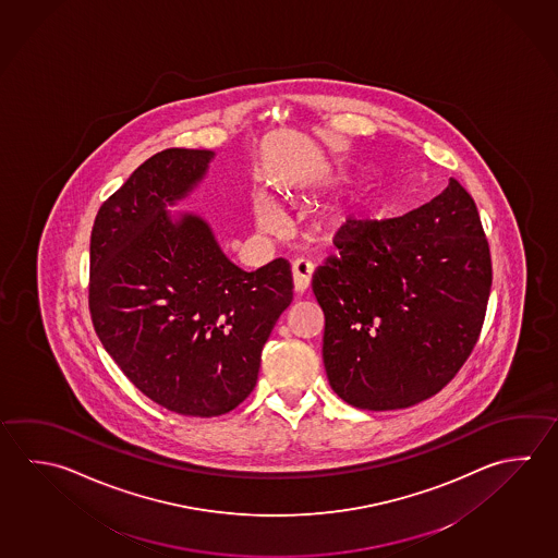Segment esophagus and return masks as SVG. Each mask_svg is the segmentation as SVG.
<instances>
[{
    "instance_id": "1",
    "label": "esophagus",
    "mask_w": 558,
    "mask_h": 558,
    "mask_svg": "<svg viewBox=\"0 0 558 558\" xmlns=\"http://www.w3.org/2000/svg\"><path fill=\"white\" fill-rule=\"evenodd\" d=\"M313 264L308 259H296L293 264V284L296 293H304L311 287Z\"/></svg>"
}]
</instances>
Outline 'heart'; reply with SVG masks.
Wrapping results in <instances>:
<instances>
[{
  "instance_id": "b5f03b06",
  "label": "heart",
  "mask_w": 558,
  "mask_h": 558,
  "mask_svg": "<svg viewBox=\"0 0 558 558\" xmlns=\"http://www.w3.org/2000/svg\"><path fill=\"white\" fill-rule=\"evenodd\" d=\"M255 220L259 223V228H264V230H275V228H279V222H281L275 204L265 194H259L255 198ZM344 222L345 218H342L340 223Z\"/></svg>"
}]
</instances>
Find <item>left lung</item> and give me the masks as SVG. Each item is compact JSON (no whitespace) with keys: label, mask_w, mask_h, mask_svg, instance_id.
Masks as SVG:
<instances>
[{"label":"left lung","mask_w":558,"mask_h":558,"mask_svg":"<svg viewBox=\"0 0 558 558\" xmlns=\"http://www.w3.org/2000/svg\"><path fill=\"white\" fill-rule=\"evenodd\" d=\"M313 275L326 375L367 411L405 409L452 381L476 345L492 255L476 203L450 179L405 216L365 220Z\"/></svg>","instance_id":"left-lung-1"}]
</instances>
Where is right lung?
<instances>
[{"mask_svg":"<svg viewBox=\"0 0 558 558\" xmlns=\"http://www.w3.org/2000/svg\"><path fill=\"white\" fill-rule=\"evenodd\" d=\"M214 153L165 149L101 204L90 235L88 306L106 352L155 403L218 416L254 391L262 350L293 301L291 264L243 271L210 226L167 204L193 191Z\"/></svg>","mask_w":558,"mask_h":558,"instance_id":"add662e5","label":"right lung"}]
</instances>
